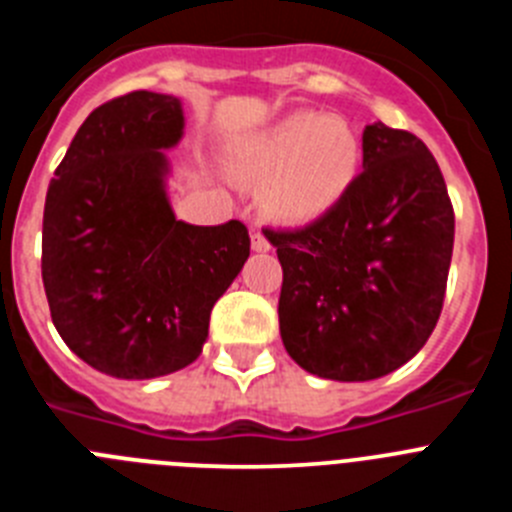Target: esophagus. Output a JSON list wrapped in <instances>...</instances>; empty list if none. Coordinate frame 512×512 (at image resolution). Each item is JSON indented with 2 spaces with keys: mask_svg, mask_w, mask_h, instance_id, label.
Masks as SVG:
<instances>
[{
  "mask_svg": "<svg viewBox=\"0 0 512 512\" xmlns=\"http://www.w3.org/2000/svg\"><path fill=\"white\" fill-rule=\"evenodd\" d=\"M251 248L256 253H266L271 248V243H269V238H266L264 233H261V230H253V235H251Z\"/></svg>",
  "mask_w": 512,
  "mask_h": 512,
  "instance_id": "1",
  "label": "esophagus"
}]
</instances>
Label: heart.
<instances>
[{
    "label": "heart",
    "mask_w": 512,
    "mask_h": 512,
    "mask_svg": "<svg viewBox=\"0 0 512 512\" xmlns=\"http://www.w3.org/2000/svg\"><path fill=\"white\" fill-rule=\"evenodd\" d=\"M361 143L338 117L295 112L248 135L233 153L235 174L261 184V207L279 223L328 215L356 182Z\"/></svg>",
    "instance_id": "heart-1"
}]
</instances>
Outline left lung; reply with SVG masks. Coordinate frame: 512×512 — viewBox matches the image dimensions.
<instances>
[{
  "label": "left lung",
  "mask_w": 512,
  "mask_h": 512,
  "mask_svg": "<svg viewBox=\"0 0 512 512\" xmlns=\"http://www.w3.org/2000/svg\"><path fill=\"white\" fill-rule=\"evenodd\" d=\"M364 171L328 215L266 230L282 264L279 333L320 379L369 382L408 364L446 295L454 210L433 153L408 130L366 125Z\"/></svg>",
  "instance_id": "1"
}]
</instances>
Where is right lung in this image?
Masks as SVG:
<instances>
[{"label": "right lung", "mask_w": 512, "mask_h": 512, "mask_svg": "<svg viewBox=\"0 0 512 512\" xmlns=\"http://www.w3.org/2000/svg\"><path fill=\"white\" fill-rule=\"evenodd\" d=\"M182 138L174 94L112 99L76 130L45 197L53 325L81 361L117 379H156L192 364L212 305L251 253L238 220H176L166 151Z\"/></svg>", "instance_id": "add662e5"}]
</instances>
